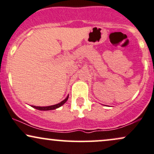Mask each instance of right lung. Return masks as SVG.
<instances>
[{
  "label": "right lung",
  "mask_w": 154,
  "mask_h": 154,
  "mask_svg": "<svg viewBox=\"0 0 154 154\" xmlns=\"http://www.w3.org/2000/svg\"><path fill=\"white\" fill-rule=\"evenodd\" d=\"M69 95H67V97L65 98L64 100H62L60 103L55 104V105H52V106H32V107L35 108V109H38V110H40V111H49V110H54V109H58V108L61 107V106L63 105L66 102V100H68Z\"/></svg>",
  "instance_id": "1"
}]
</instances>
